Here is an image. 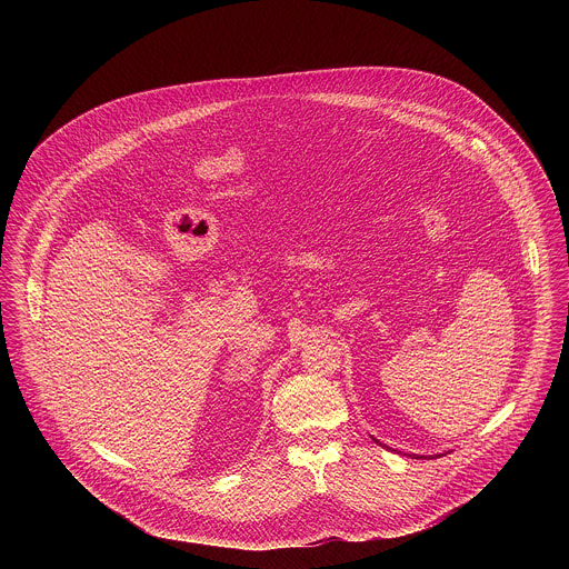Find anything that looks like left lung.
Returning <instances> with one entry per match:
<instances>
[{"mask_svg": "<svg viewBox=\"0 0 569 569\" xmlns=\"http://www.w3.org/2000/svg\"><path fill=\"white\" fill-rule=\"evenodd\" d=\"M377 442H379V440H377ZM379 445H381V442H379Z\"/></svg>", "mask_w": 569, "mask_h": 569, "instance_id": "obj_1", "label": "left lung"}]
</instances>
